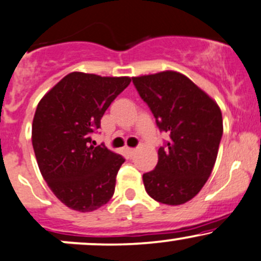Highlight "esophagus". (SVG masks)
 I'll list each match as a JSON object with an SVG mask.
<instances>
[{
  "label": "esophagus",
  "instance_id": "obj_1",
  "mask_svg": "<svg viewBox=\"0 0 261 261\" xmlns=\"http://www.w3.org/2000/svg\"><path fill=\"white\" fill-rule=\"evenodd\" d=\"M126 151H127V153L130 154V156H133V154L136 152V150H135V148H126Z\"/></svg>",
  "mask_w": 261,
  "mask_h": 261
}]
</instances>
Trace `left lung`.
<instances>
[{"mask_svg": "<svg viewBox=\"0 0 261 261\" xmlns=\"http://www.w3.org/2000/svg\"><path fill=\"white\" fill-rule=\"evenodd\" d=\"M133 83L170 140L159 148L145 190L157 202L179 205L198 194L210 178L223 135L222 111L205 91L174 70L134 76Z\"/></svg>", "mask_w": 261, "mask_h": 261, "instance_id": "8db88e82", "label": "left lung"}]
</instances>
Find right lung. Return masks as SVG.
Listing matches in <instances>:
<instances>
[{
    "label": "right lung",
    "instance_id": "1",
    "mask_svg": "<svg viewBox=\"0 0 261 261\" xmlns=\"http://www.w3.org/2000/svg\"><path fill=\"white\" fill-rule=\"evenodd\" d=\"M130 82L128 76L73 71L37 105L32 124L37 163L48 187L70 210L93 212L113 197L125 160L105 146L95 147L90 136Z\"/></svg>",
    "mask_w": 261,
    "mask_h": 261
}]
</instances>
